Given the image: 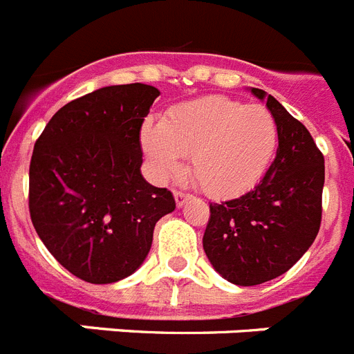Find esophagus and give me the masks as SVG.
I'll list each match as a JSON object with an SVG mask.
<instances>
[{"label": "esophagus", "mask_w": 354, "mask_h": 354, "mask_svg": "<svg viewBox=\"0 0 354 354\" xmlns=\"http://www.w3.org/2000/svg\"><path fill=\"white\" fill-rule=\"evenodd\" d=\"M189 198H191V196L185 194V192H182V191H174V200H176V205H178V207H182V205H185V201L189 200Z\"/></svg>", "instance_id": "esophagus-1"}]
</instances>
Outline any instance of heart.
I'll return each mask as SVG.
<instances>
[{"label":"heart","instance_id":"b5f03b06","mask_svg":"<svg viewBox=\"0 0 354 354\" xmlns=\"http://www.w3.org/2000/svg\"><path fill=\"white\" fill-rule=\"evenodd\" d=\"M279 145V126L268 108L228 97L178 104L162 124H145L142 147L160 176L182 169L191 156V176L216 200L254 189L266 174Z\"/></svg>","mask_w":354,"mask_h":354}]
</instances>
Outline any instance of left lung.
I'll use <instances>...</instances> for the list:
<instances>
[{"instance_id": "left-lung-1", "label": "left lung", "mask_w": 354, "mask_h": 354, "mask_svg": "<svg viewBox=\"0 0 354 354\" xmlns=\"http://www.w3.org/2000/svg\"><path fill=\"white\" fill-rule=\"evenodd\" d=\"M277 120V156L254 191L210 203L205 254L216 272L237 286L283 275L301 259L322 221L324 154L304 124L272 95L252 88Z\"/></svg>"}]
</instances>
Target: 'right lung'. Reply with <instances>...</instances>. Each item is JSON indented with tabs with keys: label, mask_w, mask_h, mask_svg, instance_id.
I'll use <instances>...</instances> for the list:
<instances>
[{
	"label": "right lung",
	"mask_w": 354,
	"mask_h": 354,
	"mask_svg": "<svg viewBox=\"0 0 354 354\" xmlns=\"http://www.w3.org/2000/svg\"><path fill=\"white\" fill-rule=\"evenodd\" d=\"M160 91L106 86L62 106L35 140L28 209L50 254L91 284L117 283L147 257L154 225L176 209L140 174V129Z\"/></svg>",
	"instance_id": "1"
}]
</instances>
